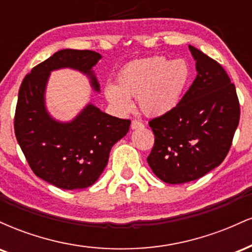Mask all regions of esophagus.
I'll list each match as a JSON object with an SVG mask.
<instances>
[{
	"label": "esophagus",
	"instance_id": "esophagus-1",
	"mask_svg": "<svg viewBox=\"0 0 252 252\" xmlns=\"http://www.w3.org/2000/svg\"><path fill=\"white\" fill-rule=\"evenodd\" d=\"M138 128H143V123L140 122L137 120H132L131 121V129H138Z\"/></svg>",
	"mask_w": 252,
	"mask_h": 252
}]
</instances>
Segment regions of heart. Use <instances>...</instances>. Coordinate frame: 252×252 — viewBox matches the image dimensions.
Instances as JSON below:
<instances>
[{"instance_id": "heart-1", "label": "heart", "mask_w": 252, "mask_h": 252, "mask_svg": "<svg viewBox=\"0 0 252 252\" xmlns=\"http://www.w3.org/2000/svg\"><path fill=\"white\" fill-rule=\"evenodd\" d=\"M190 79L189 65L182 59L152 57L128 63L117 77V85L105 88V96L121 111L129 110V98L137 99L147 116H162L173 111Z\"/></svg>"}]
</instances>
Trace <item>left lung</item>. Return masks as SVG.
Wrapping results in <instances>:
<instances>
[{
	"mask_svg": "<svg viewBox=\"0 0 252 252\" xmlns=\"http://www.w3.org/2000/svg\"><path fill=\"white\" fill-rule=\"evenodd\" d=\"M196 77L179 105L149 122L155 142L147 161L167 184H185L218 167L227 155L241 109L235 84L212 58L189 46Z\"/></svg>",
	"mask_w": 252,
	"mask_h": 252,
	"instance_id": "left-lung-1",
	"label": "left lung"
}]
</instances>
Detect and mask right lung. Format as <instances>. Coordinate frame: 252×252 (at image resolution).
I'll use <instances>...</instances> for the list:
<instances>
[{
    "instance_id": "1",
    "label": "right lung",
    "mask_w": 252,
    "mask_h": 252,
    "mask_svg": "<svg viewBox=\"0 0 252 252\" xmlns=\"http://www.w3.org/2000/svg\"><path fill=\"white\" fill-rule=\"evenodd\" d=\"M102 58L94 51L62 50L25 77L19 90L14 129L34 174L63 189L94 185L108 164L112 146L129 131L130 120L110 116L89 104L73 121L58 122L45 106L50 73L70 67L90 78L99 91L92 67Z\"/></svg>"
}]
</instances>
